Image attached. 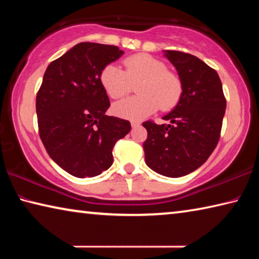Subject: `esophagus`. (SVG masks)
Returning <instances> with one entry per match:
<instances>
[{
    "label": "esophagus",
    "mask_w": 259,
    "mask_h": 259,
    "mask_svg": "<svg viewBox=\"0 0 259 259\" xmlns=\"http://www.w3.org/2000/svg\"><path fill=\"white\" fill-rule=\"evenodd\" d=\"M140 125V122L137 120H131V126L133 128H136V126H139Z\"/></svg>",
    "instance_id": "obj_1"
}]
</instances>
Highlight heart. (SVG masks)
I'll return each mask as SVG.
<instances>
[{"mask_svg": "<svg viewBox=\"0 0 259 259\" xmlns=\"http://www.w3.org/2000/svg\"><path fill=\"white\" fill-rule=\"evenodd\" d=\"M124 69L108 64L100 72V83L113 99L122 98L133 90L139 94L113 105V112L129 120H142L156 112L174 108L181 100L183 83L176 73L154 57L138 54L123 59Z\"/></svg>", "mask_w": 259, "mask_h": 259, "instance_id": "heart-1", "label": "heart"}]
</instances>
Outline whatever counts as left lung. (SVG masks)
I'll list each match as a JSON object with an SVG mask.
<instances>
[{"label":"left lung","mask_w":259,"mask_h":259,"mask_svg":"<svg viewBox=\"0 0 259 259\" xmlns=\"http://www.w3.org/2000/svg\"><path fill=\"white\" fill-rule=\"evenodd\" d=\"M165 56L178 71L183 94L177 106L165 115L170 124L143 122L145 162L166 177H182L194 171L211 155L221 137L226 98L221 78L198 57L166 50Z\"/></svg>","instance_id":"8db88e82"}]
</instances>
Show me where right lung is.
I'll use <instances>...</instances> for the list:
<instances>
[{"label": "right lung", "mask_w": 259, "mask_h": 259, "mask_svg": "<svg viewBox=\"0 0 259 259\" xmlns=\"http://www.w3.org/2000/svg\"><path fill=\"white\" fill-rule=\"evenodd\" d=\"M124 52L81 42L50 63L36 95L38 135L48 154L74 177H95L113 163L129 121L105 115L111 106L100 72Z\"/></svg>", "instance_id": "right-lung-1"}]
</instances>
